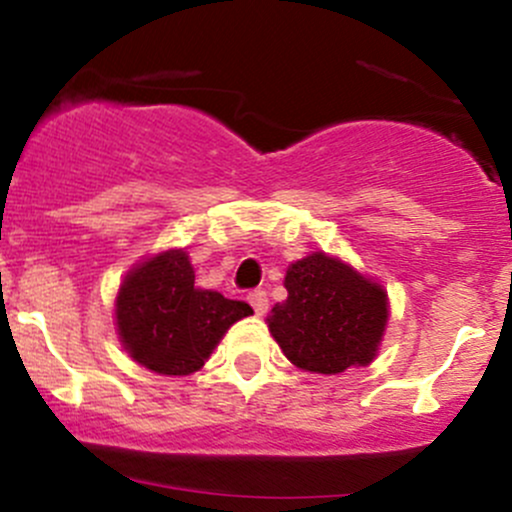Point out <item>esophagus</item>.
Segmentation results:
<instances>
[{
    "instance_id": "1",
    "label": "esophagus",
    "mask_w": 512,
    "mask_h": 512,
    "mask_svg": "<svg viewBox=\"0 0 512 512\" xmlns=\"http://www.w3.org/2000/svg\"><path fill=\"white\" fill-rule=\"evenodd\" d=\"M247 301H250L252 311H255L257 316H265V313H267V306H269V301H267V294H265V291H262V289L250 291V294H247Z\"/></svg>"
}]
</instances>
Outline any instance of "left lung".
<instances>
[{
  "label": "left lung",
  "mask_w": 512,
  "mask_h": 512,
  "mask_svg": "<svg viewBox=\"0 0 512 512\" xmlns=\"http://www.w3.org/2000/svg\"><path fill=\"white\" fill-rule=\"evenodd\" d=\"M284 303L269 316V333L296 367L340 374L352 364H369L384 335L386 294L325 252L286 269Z\"/></svg>",
  "instance_id": "1"
}]
</instances>
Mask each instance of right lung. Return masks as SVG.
Here are the masks:
<instances>
[{"instance_id": "obj_1", "label": "right lung", "mask_w": 512, "mask_h": 512, "mask_svg": "<svg viewBox=\"0 0 512 512\" xmlns=\"http://www.w3.org/2000/svg\"><path fill=\"white\" fill-rule=\"evenodd\" d=\"M250 313L243 301L196 289L192 262L182 250L138 265L116 296V325L128 355L170 376L204 367L230 325Z\"/></svg>"}]
</instances>
